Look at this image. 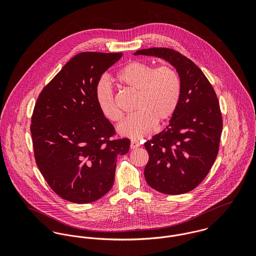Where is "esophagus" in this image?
<instances>
[{
    "label": "esophagus",
    "mask_w": 256,
    "mask_h": 256,
    "mask_svg": "<svg viewBox=\"0 0 256 256\" xmlns=\"http://www.w3.org/2000/svg\"><path fill=\"white\" fill-rule=\"evenodd\" d=\"M138 146H140V143H139L138 141H136V140H132V141H131L130 148H131L132 150H134V148H138Z\"/></svg>",
    "instance_id": "esophagus-1"
}]
</instances>
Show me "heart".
Returning a JSON list of instances; mask_svg holds the SVG:
<instances>
[{
  "label": "heart",
  "mask_w": 256,
  "mask_h": 256,
  "mask_svg": "<svg viewBox=\"0 0 256 256\" xmlns=\"http://www.w3.org/2000/svg\"><path fill=\"white\" fill-rule=\"evenodd\" d=\"M118 80L125 86L139 92L135 110L118 126L119 135L131 139H140L150 135L156 124L166 122L178 110L182 80L176 70L170 66L154 69L152 65L134 61L117 74ZM96 102L104 117L110 121H119L122 112L119 110L110 80L100 78L94 90Z\"/></svg>",
  "instance_id": "1"
}]
</instances>
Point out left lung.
Returning <instances> with one entry per match:
<instances>
[{
    "label": "left lung",
    "instance_id": "8db88e82",
    "mask_svg": "<svg viewBox=\"0 0 256 256\" xmlns=\"http://www.w3.org/2000/svg\"><path fill=\"white\" fill-rule=\"evenodd\" d=\"M134 55L164 59L180 76L178 110L166 129L144 144L150 156L144 174L158 192L186 193L206 178L218 154L222 121L216 92L200 68L174 49L148 48Z\"/></svg>",
    "mask_w": 256,
    "mask_h": 256
}]
</instances>
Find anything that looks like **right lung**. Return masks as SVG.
<instances>
[{"label": "right lung", "mask_w": 256, "mask_h": 256, "mask_svg": "<svg viewBox=\"0 0 256 256\" xmlns=\"http://www.w3.org/2000/svg\"><path fill=\"white\" fill-rule=\"evenodd\" d=\"M121 57L80 53L37 98L30 126L37 166L53 191L70 202L86 204L106 195L118 156L129 150V139H111L114 128L94 96L102 74Z\"/></svg>", "instance_id": "1"}]
</instances>
